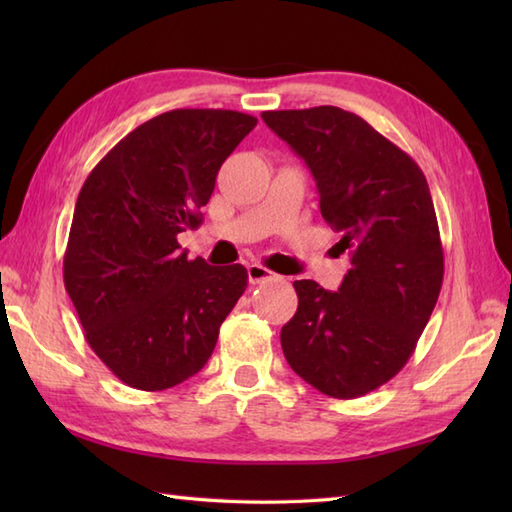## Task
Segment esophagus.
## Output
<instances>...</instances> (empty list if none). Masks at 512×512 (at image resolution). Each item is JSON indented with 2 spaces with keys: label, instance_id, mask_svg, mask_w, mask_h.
Here are the masks:
<instances>
[{
  "label": "esophagus",
  "instance_id": "34e87169",
  "mask_svg": "<svg viewBox=\"0 0 512 512\" xmlns=\"http://www.w3.org/2000/svg\"><path fill=\"white\" fill-rule=\"evenodd\" d=\"M246 270H248L250 284H266V281H277L279 279V275H275L273 270H268L262 264H248Z\"/></svg>",
  "mask_w": 512,
  "mask_h": 512
}]
</instances>
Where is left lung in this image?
Returning <instances> with one entry per match:
<instances>
[{
  "mask_svg": "<svg viewBox=\"0 0 512 512\" xmlns=\"http://www.w3.org/2000/svg\"><path fill=\"white\" fill-rule=\"evenodd\" d=\"M306 162L323 220L352 268L336 292L295 281L284 328L288 365L332 398H358L394 378L416 350L442 288L444 255L422 169L361 116L341 107L264 112Z\"/></svg>",
  "mask_w": 512,
  "mask_h": 512,
  "instance_id": "obj_1",
  "label": "left lung"
}]
</instances>
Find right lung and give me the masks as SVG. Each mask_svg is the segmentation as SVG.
I'll list each match as a JSON object with an SVG mask.
<instances>
[{"label":"right lung","instance_id":"add662e5","mask_svg":"<svg viewBox=\"0 0 512 512\" xmlns=\"http://www.w3.org/2000/svg\"><path fill=\"white\" fill-rule=\"evenodd\" d=\"M255 116L171 110L136 127L81 187L63 257L65 290L94 354L125 385L176 387L209 361L220 325L244 295L242 264L180 253Z\"/></svg>","mask_w":512,"mask_h":512}]
</instances>
